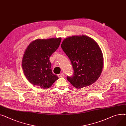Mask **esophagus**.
Listing matches in <instances>:
<instances>
[{"mask_svg": "<svg viewBox=\"0 0 126 126\" xmlns=\"http://www.w3.org/2000/svg\"><path fill=\"white\" fill-rule=\"evenodd\" d=\"M63 75H64L63 73H61V74H60L58 75V77H62L63 76Z\"/></svg>", "mask_w": 126, "mask_h": 126, "instance_id": "34e87169", "label": "esophagus"}]
</instances>
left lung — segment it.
Segmentation results:
<instances>
[{"mask_svg": "<svg viewBox=\"0 0 126 126\" xmlns=\"http://www.w3.org/2000/svg\"><path fill=\"white\" fill-rule=\"evenodd\" d=\"M61 47L71 62L74 74L67 80L77 88L89 86L100 76L103 56L98 44L86 35L72 36L64 39Z\"/></svg>", "mask_w": 126, "mask_h": 126, "instance_id": "left-lung-1", "label": "left lung"}]
</instances>
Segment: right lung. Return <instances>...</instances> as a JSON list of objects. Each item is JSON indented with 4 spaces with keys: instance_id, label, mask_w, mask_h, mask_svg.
<instances>
[{
    "instance_id": "obj_1",
    "label": "right lung",
    "mask_w": 126,
    "mask_h": 126,
    "mask_svg": "<svg viewBox=\"0 0 126 126\" xmlns=\"http://www.w3.org/2000/svg\"><path fill=\"white\" fill-rule=\"evenodd\" d=\"M62 39H37L26 49L22 66L24 75L32 84L47 88L58 77L52 72L49 58L60 46Z\"/></svg>"
}]
</instances>
